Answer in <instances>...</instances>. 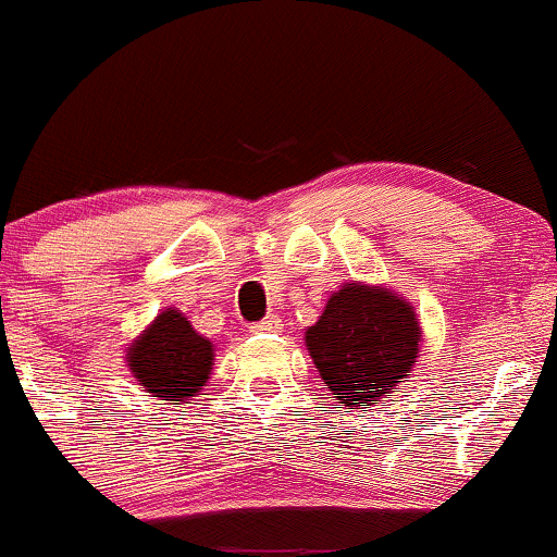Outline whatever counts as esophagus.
Here are the masks:
<instances>
[{
	"label": "esophagus",
	"mask_w": 557,
	"mask_h": 557,
	"mask_svg": "<svg viewBox=\"0 0 557 557\" xmlns=\"http://www.w3.org/2000/svg\"><path fill=\"white\" fill-rule=\"evenodd\" d=\"M250 333H280V317L277 314H269L256 325H250Z\"/></svg>",
	"instance_id": "esophagus-1"
}]
</instances>
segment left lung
<instances>
[{"label":"left lung","instance_id":"obj_1","mask_svg":"<svg viewBox=\"0 0 557 557\" xmlns=\"http://www.w3.org/2000/svg\"><path fill=\"white\" fill-rule=\"evenodd\" d=\"M420 338L423 330L407 298L362 283L341 285L304 335L320 377L348 409L388 399L412 370Z\"/></svg>","mask_w":557,"mask_h":557}]
</instances>
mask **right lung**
<instances>
[{"instance_id":"obj_1","label":"right lung","mask_w":557,"mask_h":557,"mask_svg":"<svg viewBox=\"0 0 557 557\" xmlns=\"http://www.w3.org/2000/svg\"><path fill=\"white\" fill-rule=\"evenodd\" d=\"M126 362L148 394L169 405H187L209 381L213 346L195 333L182 311L166 309L126 348Z\"/></svg>"}]
</instances>
